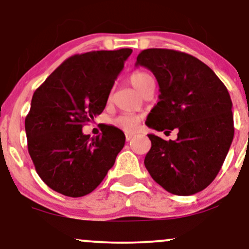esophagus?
Listing matches in <instances>:
<instances>
[{
  "label": "esophagus",
  "instance_id": "1",
  "mask_svg": "<svg viewBox=\"0 0 249 249\" xmlns=\"http://www.w3.org/2000/svg\"><path fill=\"white\" fill-rule=\"evenodd\" d=\"M125 138H126L127 142H130L131 139L133 138V133H128V132H126V133H125Z\"/></svg>",
  "mask_w": 249,
  "mask_h": 249
}]
</instances>
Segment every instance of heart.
I'll use <instances>...</instances> for the list:
<instances>
[{
  "label": "heart",
  "mask_w": 249,
  "mask_h": 249,
  "mask_svg": "<svg viewBox=\"0 0 249 249\" xmlns=\"http://www.w3.org/2000/svg\"><path fill=\"white\" fill-rule=\"evenodd\" d=\"M153 81V78L148 73L142 72V71H137L133 72L130 77V83L132 87L136 89L137 91H141L142 88L148 82ZM113 126L121 128L124 131H134L139 126L141 123V117L137 115H132V113H122V115L115 117L113 119L110 121Z\"/></svg>",
  "instance_id": "1"
}]
</instances>
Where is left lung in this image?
<instances>
[{
	"label": "left lung",
	"instance_id": "1",
	"mask_svg": "<svg viewBox=\"0 0 249 249\" xmlns=\"http://www.w3.org/2000/svg\"><path fill=\"white\" fill-rule=\"evenodd\" d=\"M136 67L152 71L160 91L147 126L178 130L176 141L147 134L151 150L145 167L167 192H200L215 179L233 141V104L227 89L205 63L180 51L142 50Z\"/></svg>",
	"mask_w": 249,
	"mask_h": 249
}]
</instances>
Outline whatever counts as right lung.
Instances as JSON below:
<instances>
[{
	"label": "right lung",
	"instance_id": "obj_1",
	"mask_svg": "<svg viewBox=\"0 0 249 249\" xmlns=\"http://www.w3.org/2000/svg\"><path fill=\"white\" fill-rule=\"evenodd\" d=\"M131 49L90 51L64 61L34 93L25 118L28 151L51 190L72 198L98 186L124 147L122 130L90 138L83 124L101 115Z\"/></svg>",
	"mask_w": 249,
	"mask_h": 249
}]
</instances>
